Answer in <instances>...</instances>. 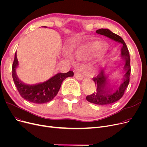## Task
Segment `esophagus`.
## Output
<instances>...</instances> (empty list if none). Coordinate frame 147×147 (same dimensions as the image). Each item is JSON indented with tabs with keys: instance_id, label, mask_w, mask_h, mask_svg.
<instances>
[{
	"instance_id": "1",
	"label": "esophagus",
	"mask_w": 147,
	"mask_h": 147,
	"mask_svg": "<svg viewBox=\"0 0 147 147\" xmlns=\"http://www.w3.org/2000/svg\"><path fill=\"white\" fill-rule=\"evenodd\" d=\"M74 77H75V78H76L77 80H79V81L82 80H83V76H82L80 73H76V74H74Z\"/></svg>"
}]
</instances>
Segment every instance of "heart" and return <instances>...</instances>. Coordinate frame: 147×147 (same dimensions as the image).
Wrapping results in <instances>:
<instances>
[{"mask_svg":"<svg viewBox=\"0 0 147 147\" xmlns=\"http://www.w3.org/2000/svg\"><path fill=\"white\" fill-rule=\"evenodd\" d=\"M107 48L106 43L99 40H90L79 45L74 53L77 58L85 59L94 58L104 51ZM105 64V60L101 59L98 63V66L101 67Z\"/></svg>","mask_w":147,"mask_h":147,"instance_id":"heart-1","label":"heart"}]
</instances>
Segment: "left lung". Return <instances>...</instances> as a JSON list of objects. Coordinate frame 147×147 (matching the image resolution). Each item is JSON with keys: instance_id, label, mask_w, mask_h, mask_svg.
Segmentation results:
<instances>
[{"instance_id": "1", "label": "left lung", "mask_w": 147, "mask_h": 147, "mask_svg": "<svg viewBox=\"0 0 147 147\" xmlns=\"http://www.w3.org/2000/svg\"><path fill=\"white\" fill-rule=\"evenodd\" d=\"M96 33L123 45L121 48V63L117 66V69H113L114 71H120V69L123 70L121 73L122 81L120 83L117 79L114 80L111 78V74H107L102 70L96 77L92 79L96 85V92L86 97V99L91 103L105 105L111 104L119 101L123 96L129 83L130 58L127 46L120 36L113 33L108 28L99 29L96 31ZM121 61L123 62L122 65ZM121 66L123 67L122 69L120 68Z\"/></svg>"}]
</instances>
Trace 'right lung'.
<instances>
[{
  "instance_id": "1",
  "label": "right lung",
  "mask_w": 147,
  "mask_h": 147,
  "mask_svg": "<svg viewBox=\"0 0 147 147\" xmlns=\"http://www.w3.org/2000/svg\"><path fill=\"white\" fill-rule=\"evenodd\" d=\"M18 66V61L16 52L12 64L13 80L22 98L35 104H43L52 101L57 95L63 82L68 77L74 76L72 71L66 73H59L44 82L28 84L22 82L18 78L16 71Z\"/></svg>"
}]
</instances>
